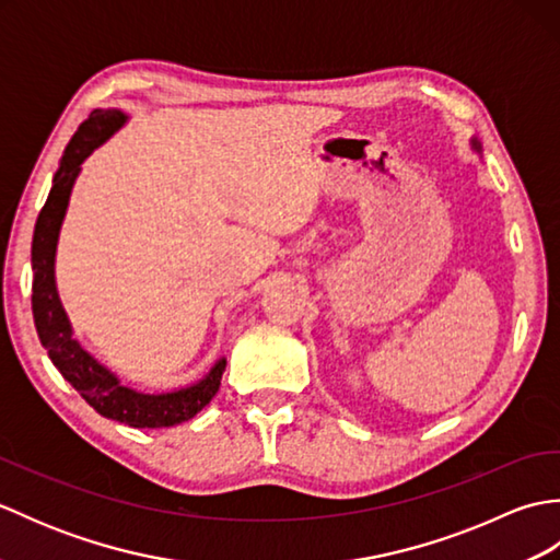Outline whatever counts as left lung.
Returning a JSON list of instances; mask_svg holds the SVG:
<instances>
[{"label":"left lung","instance_id":"obj_1","mask_svg":"<svg viewBox=\"0 0 560 560\" xmlns=\"http://www.w3.org/2000/svg\"><path fill=\"white\" fill-rule=\"evenodd\" d=\"M471 149H474V151H479V153H481V144H479V139H477V137H474V139H471Z\"/></svg>","mask_w":560,"mask_h":560}]
</instances>
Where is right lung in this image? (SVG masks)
<instances>
[{"instance_id": "1", "label": "right lung", "mask_w": 560, "mask_h": 560, "mask_svg": "<svg viewBox=\"0 0 560 560\" xmlns=\"http://www.w3.org/2000/svg\"><path fill=\"white\" fill-rule=\"evenodd\" d=\"M125 122L127 115L122 110H93L65 149V156L52 177V189L47 195L33 231V319L40 343L47 349V355H50L57 371L101 416L132 428H171L189 421L213 399L225 371V359L213 363L211 371L197 380L195 385L180 389L151 395V392L127 387L120 383V377L93 359L74 339V329L69 325L55 283L59 229H62L71 187H74L81 173V163L91 156L93 149L105 144Z\"/></svg>"}]
</instances>
